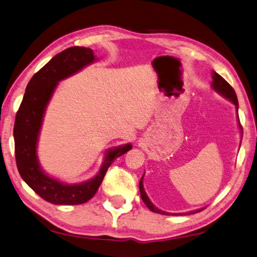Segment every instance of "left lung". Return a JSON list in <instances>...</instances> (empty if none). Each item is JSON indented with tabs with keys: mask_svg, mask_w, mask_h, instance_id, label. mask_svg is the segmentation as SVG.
Segmentation results:
<instances>
[{
	"mask_svg": "<svg viewBox=\"0 0 257 257\" xmlns=\"http://www.w3.org/2000/svg\"><path fill=\"white\" fill-rule=\"evenodd\" d=\"M212 78H213V81H212V87L214 90H217V91L219 93H221L222 96H224L228 99H230V100L235 103L236 107H237V112H238V99H237V94L235 92V90H233V88L231 87L230 84H229L226 80H224L221 75H219L217 72L213 71L212 73ZM240 125V123H239ZM241 128V126H240ZM242 130V128H241ZM139 187H140V193H141V199L143 200V202H145L146 205L149 208L152 212H156V213H160V214H168L167 212H164V211L159 210L158 208H156V206L151 203L149 197H148V195L146 194L145 192V188H143V183H142V178L140 181V185H139ZM203 209H200V210H196V211H193V212H188V213H185V214H192V213H196V212H200V211H202Z\"/></svg>",
	"mask_w": 257,
	"mask_h": 257,
	"instance_id": "1",
	"label": "left lung"
}]
</instances>
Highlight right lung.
<instances>
[{
    "label": "right lung",
    "instance_id": "1",
    "mask_svg": "<svg viewBox=\"0 0 257 257\" xmlns=\"http://www.w3.org/2000/svg\"><path fill=\"white\" fill-rule=\"evenodd\" d=\"M93 61L94 55L90 48L74 46L58 53L31 78L17 111L13 137L18 170L22 179L49 203L57 205L85 203L97 193L109 166L132 148L131 145H125L110 150L97 176L76 185L57 182L56 179L48 177L39 167L36 156L38 133L45 107L51 99L54 89L58 81L72 75Z\"/></svg>",
    "mask_w": 257,
    "mask_h": 257
}]
</instances>
